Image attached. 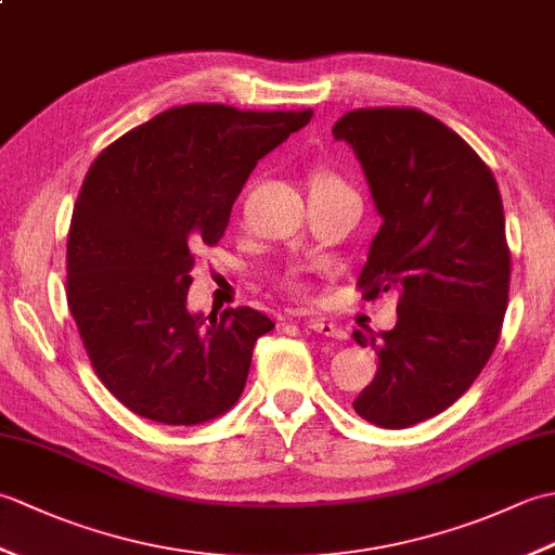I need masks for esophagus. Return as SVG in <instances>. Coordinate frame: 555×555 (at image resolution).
Segmentation results:
<instances>
[{"label":"esophagus","mask_w":555,"mask_h":555,"mask_svg":"<svg viewBox=\"0 0 555 555\" xmlns=\"http://www.w3.org/2000/svg\"><path fill=\"white\" fill-rule=\"evenodd\" d=\"M308 324H310V328H314V332L322 334V336H328V338H346L344 328H340V326L334 324V322L322 320V317H312V320H308Z\"/></svg>","instance_id":"1"}]
</instances>
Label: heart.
<instances>
[{
    "label": "heart",
    "instance_id": "1",
    "mask_svg": "<svg viewBox=\"0 0 555 555\" xmlns=\"http://www.w3.org/2000/svg\"><path fill=\"white\" fill-rule=\"evenodd\" d=\"M310 185H340V181L332 173H314Z\"/></svg>",
    "mask_w": 555,
    "mask_h": 555
}]
</instances>
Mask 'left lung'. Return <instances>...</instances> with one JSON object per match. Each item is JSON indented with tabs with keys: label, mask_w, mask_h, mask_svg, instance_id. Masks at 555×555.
Returning <instances> with one entry per match:
<instances>
[{
	"label": "left lung",
	"mask_w": 555,
	"mask_h": 555,
	"mask_svg": "<svg viewBox=\"0 0 555 555\" xmlns=\"http://www.w3.org/2000/svg\"><path fill=\"white\" fill-rule=\"evenodd\" d=\"M334 138L356 152L382 217L358 284L370 300L398 298L391 332H352L379 360L352 408L405 429L451 408L499 344L511 286L501 193L477 152L420 109L348 112Z\"/></svg>",
	"instance_id": "left-lung-1"
}]
</instances>
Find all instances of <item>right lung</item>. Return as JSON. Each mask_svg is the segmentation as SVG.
<instances>
[{"mask_svg": "<svg viewBox=\"0 0 555 555\" xmlns=\"http://www.w3.org/2000/svg\"><path fill=\"white\" fill-rule=\"evenodd\" d=\"M310 119L185 104L92 162L66 243L68 310L102 384L135 415L193 427L238 403L274 322L188 310L193 253L219 243L255 164Z\"/></svg>", "mask_w": 555, "mask_h": 555, "instance_id": "add662e5", "label": "right lung"}]
</instances>
